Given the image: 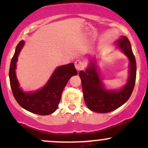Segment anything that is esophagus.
Segmentation results:
<instances>
[{"label":"esophagus","instance_id":"34e87169","mask_svg":"<svg viewBox=\"0 0 148 148\" xmlns=\"http://www.w3.org/2000/svg\"><path fill=\"white\" fill-rule=\"evenodd\" d=\"M84 62L82 60H76L75 62V67L77 71H80V70L83 69L84 68Z\"/></svg>","mask_w":148,"mask_h":148}]
</instances>
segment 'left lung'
<instances>
[{"label":"left lung","instance_id":"left-lung-1","mask_svg":"<svg viewBox=\"0 0 148 148\" xmlns=\"http://www.w3.org/2000/svg\"><path fill=\"white\" fill-rule=\"evenodd\" d=\"M116 45L130 60V77L126 86L119 90H106L99 77L96 64L90 63L86 71H80L85 103L89 109L98 113H108L127 101L134 89L136 80V60L131 44L126 36L116 41Z\"/></svg>","mask_w":148,"mask_h":148}]
</instances>
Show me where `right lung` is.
<instances>
[{
  "instance_id": "right-lung-1",
  "label": "right lung",
  "mask_w": 148,
  "mask_h": 148,
  "mask_svg": "<svg viewBox=\"0 0 148 148\" xmlns=\"http://www.w3.org/2000/svg\"><path fill=\"white\" fill-rule=\"evenodd\" d=\"M24 45L21 41L16 48L9 69L11 90L18 104L26 110L39 115L51 114L58 109L62 93L72 76L77 75L73 63L62 65L54 71L47 84L37 91L24 92L19 87L16 75V66L18 55Z\"/></svg>"
}]
</instances>
